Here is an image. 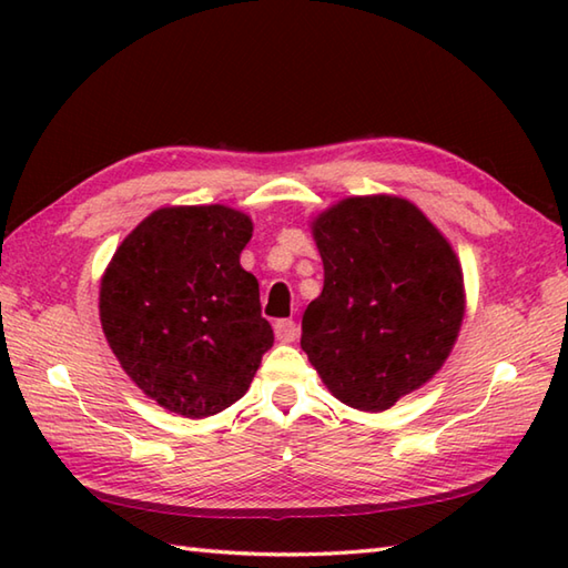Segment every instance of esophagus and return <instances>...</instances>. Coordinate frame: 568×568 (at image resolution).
Masks as SVG:
<instances>
[{"label": "esophagus", "mask_w": 568, "mask_h": 568, "mask_svg": "<svg viewBox=\"0 0 568 568\" xmlns=\"http://www.w3.org/2000/svg\"><path fill=\"white\" fill-rule=\"evenodd\" d=\"M273 329H275L277 342L291 344V342H295V339H297V324H295L293 320H277Z\"/></svg>", "instance_id": "obj_1"}]
</instances>
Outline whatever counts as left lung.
Listing matches in <instances>:
<instances>
[{
	"label": "left lung",
	"instance_id": "left-lung-1",
	"mask_svg": "<svg viewBox=\"0 0 568 568\" xmlns=\"http://www.w3.org/2000/svg\"><path fill=\"white\" fill-rule=\"evenodd\" d=\"M324 287L300 346L334 397L381 413L425 385L464 320V273L439 229L393 195L346 197L312 222Z\"/></svg>",
	"mask_w": 568,
	"mask_h": 568
}]
</instances>
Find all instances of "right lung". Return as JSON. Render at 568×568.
<instances>
[{
  "label": "right lung",
  "mask_w": 568,
  "mask_h": 568,
  "mask_svg": "<svg viewBox=\"0 0 568 568\" xmlns=\"http://www.w3.org/2000/svg\"><path fill=\"white\" fill-rule=\"evenodd\" d=\"M253 224L224 204L149 214L106 265L100 320L119 364L161 407L210 417L244 397L273 329L239 256Z\"/></svg>",
  "instance_id": "add662e5"
}]
</instances>
